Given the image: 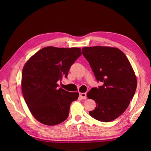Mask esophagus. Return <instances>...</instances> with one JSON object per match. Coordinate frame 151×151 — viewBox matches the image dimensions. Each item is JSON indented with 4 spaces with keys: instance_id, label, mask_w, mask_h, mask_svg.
Returning <instances> with one entry per match:
<instances>
[{
    "instance_id": "1",
    "label": "esophagus",
    "mask_w": 151,
    "mask_h": 151,
    "mask_svg": "<svg viewBox=\"0 0 151 151\" xmlns=\"http://www.w3.org/2000/svg\"><path fill=\"white\" fill-rule=\"evenodd\" d=\"M79 97L83 99H86L87 98V94L86 93H80Z\"/></svg>"
}]
</instances>
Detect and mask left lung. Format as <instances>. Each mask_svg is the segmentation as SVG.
Masks as SVG:
<instances>
[{
    "label": "left lung",
    "mask_w": 151,
    "mask_h": 151,
    "mask_svg": "<svg viewBox=\"0 0 151 151\" xmlns=\"http://www.w3.org/2000/svg\"><path fill=\"white\" fill-rule=\"evenodd\" d=\"M98 82L102 86L87 94L96 106L89 115L100 122H109L124 112L133 98L137 78L124 53L116 48L96 46L82 48Z\"/></svg>",
    "instance_id": "obj_1"
}]
</instances>
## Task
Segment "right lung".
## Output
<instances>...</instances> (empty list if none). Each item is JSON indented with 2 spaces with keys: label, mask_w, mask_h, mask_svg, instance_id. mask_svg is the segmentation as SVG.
I'll return each instance as SVG.
<instances>
[{
  "label": "right lung",
  "mask_w": 151,
  "mask_h": 151,
  "mask_svg": "<svg viewBox=\"0 0 151 151\" xmlns=\"http://www.w3.org/2000/svg\"><path fill=\"white\" fill-rule=\"evenodd\" d=\"M79 48L47 47L26 63L22 73V94L32 115L39 122L56 125L65 121L78 93L58 88L57 82L67 77L71 65L81 55Z\"/></svg>",
  "instance_id": "obj_1"
}]
</instances>
